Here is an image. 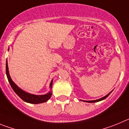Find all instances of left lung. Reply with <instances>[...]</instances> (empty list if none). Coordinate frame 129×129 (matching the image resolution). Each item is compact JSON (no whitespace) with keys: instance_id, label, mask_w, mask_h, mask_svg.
<instances>
[{"instance_id":"1","label":"left lung","mask_w":129,"mask_h":129,"mask_svg":"<svg viewBox=\"0 0 129 129\" xmlns=\"http://www.w3.org/2000/svg\"><path fill=\"white\" fill-rule=\"evenodd\" d=\"M111 92H112V91H111V92H110V93H109V94H108L107 95H106V96H104V97H103V98H100V99L96 100H91V101H83V102H89V103H94V102H100V101H101V100H103L105 99V98H106L107 97V96H109V95L111 93Z\"/></svg>"}]
</instances>
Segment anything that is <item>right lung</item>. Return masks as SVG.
<instances>
[{
    "label": "right lung",
    "instance_id": "obj_1",
    "mask_svg": "<svg viewBox=\"0 0 129 129\" xmlns=\"http://www.w3.org/2000/svg\"><path fill=\"white\" fill-rule=\"evenodd\" d=\"M6 73L7 78H8V82L10 83V85L12 87L13 90L15 91L16 94L19 96L24 102L29 103V104H41L44 103L48 100L51 96V92H49V93L46 94L44 95H34L31 94L27 93V92H24V90L20 89L15 83H14L11 80V77L9 74V71H8V62L6 61ZM52 84H53V80L51 81L50 83V87H52Z\"/></svg>",
    "mask_w": 129,
    "mask_h": 129
}]
</instances>
